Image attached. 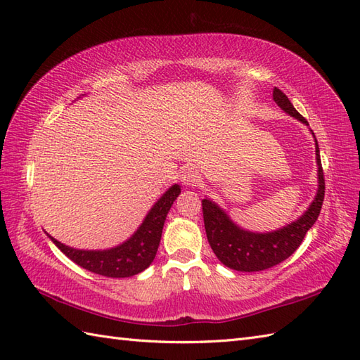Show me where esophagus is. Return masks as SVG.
I'll return each mask as SVG.
<instances>
[{
    "label": "esophagus",
    "instance_id": "obj_1",
    "mask_svg": "<svg viewBox=\"0 0 360 360\" xmlns=\"http://www.w3.org/2000/svg\"><path fill=\"white\" fill-rule=\"evenodd\" d=\"M201 179H202L201 178V173L198 172L196 168H193V167L186 168L184 173H182V176H181L182 184L187 186V187H196L201 182Z\"/></svg>",
    "mask_w": 360,
    "mask_h": 360
}]
</instances>
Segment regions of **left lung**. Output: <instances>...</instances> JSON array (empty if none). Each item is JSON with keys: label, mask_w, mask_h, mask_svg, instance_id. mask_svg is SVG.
<instances>
[{"label": "left lung", "mask_w": 360, "mask_h": 360, "mask_svg": "<svg viewBox=\"0 0 360 360\" xmlns=\"http://www.w3.org/2000/svg\"><path fill=\"white\" fill-rule=\"evenodd\" d=\"M272 96L275 103L283 111H286L289 116H292L308 125L307 119L294 108L283 91L274 88ZM316 159L319 167V188L314 201L311 202L309 209L300 218L295 219L294 223H289L288 226L278 229V231L267 233L244 231V229L236 226L227 217V213L219 205L212 202L207 198L202 200L205 233H207V240L212 250L215 252V255L221 263L231 267L233 271L257 272L269 269V267L285 262L288 257L294 254L302 244L304 235H307V232L317 221L325 198V178L317 141Z\"/></svg>", "instance_id": "8db88e82"}]
</instances>
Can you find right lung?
Here are the masks:
<instances>
[{
    "label": "right lung",
    "instance_id": "right-lung-1",
    "mask_svg": "<svg viewBox=\"0 0 360 360\" xmlns=\"http://www.w3.org/2000/svg\"><path fill=\"white\" fill-rule=\"evenodd\" d=\"M181 193L178 184L172 186L159 198L158 202L145 217L143 223L137 229L128 241L122 243L108 250H80L65 246L56 238H49L52 243L83 269L112 278L131 277L147 269L156 257L160 235H162L167 213L173 205V201Z\"/></svg>",
    "mask_w": 360,
    "mask_h": 360
}]
</instances>
